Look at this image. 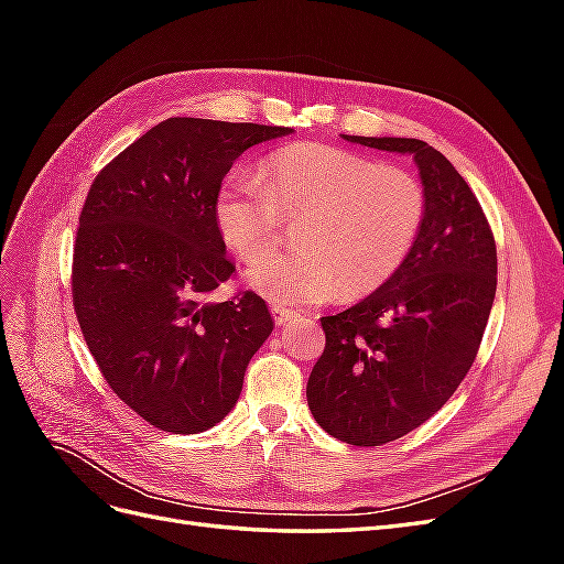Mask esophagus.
<instances>
[{"mask_svg":"<svg viewBox=\"0 0 564 564\" xmlns=\"http://www.w3.org/2000/svg\"><path fill=\"white\" fill-rule=\"evenodd\" d=\"M272 319H275V324H278V327H284V324L286 322H292L294 319V311H289V308H282V305H272Z\"/></svg>","mask_w":564,"mask_h":564,"instance_id":"esophagus-1","label":"esophagus"}]
</instances>
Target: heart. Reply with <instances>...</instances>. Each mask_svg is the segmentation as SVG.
Masks as SVG:
<instances>
[{
    "label": "heart",
    "mask_w": 564,
    "mask_h": 564,
    "mask_svg": "<svg viewBox=\"0 0 564 564\" xmlns=\"http://www.w3.org/2000/svg\"><path fill=\"white\" fill-rule=\"evenodd\" d=\"M216 228L245 263L275 249L282 218H303L296 251L256 265L247 282L275 305H313L369 294L412 253L425 191L402 166L377 164L357 152L299 143L272 152L259 178L230 174L214 199Z\"/></svg>",
    "instance_id": "obj_1"
}]
</instances>
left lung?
Returning a JSON list of instances; mask_svg holds the SVG:
<instances>
[{"mask_svg": "<svg viewBox=\"0 0 564 564\" xmlns=\"http://www.w3.org/2000/svg\"><path fill=\"white\" fill-rule=\"evenodd\" d=\"M412 155L425 220L404 265L352 308L322 317L324 352L308 406L329 435L379 447L419 429L475 362L497 294V245L480 202L452 162L419 139L346 135Z\"/></svg>", "mask_w": 564, "mask_h": 564, "instance_id": "left-lung-1", "label": "left lung"}]
</instances>
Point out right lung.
Returning a JSON list of instances; mask_svg holds the SVG:
<instances>
[{"mask_svg": "<svg viewBox=\"0 0 564 564\" xmlns=\"http://www.w3.org/2000/svg\"><path fill=\"white\" fill-rule=\"evenodd\" d=\"M289 127L169 117L100 172L79 214L73 303L115 395L160 431L224 421L272 332L265 301L214 303L235 265L214 199L232 162Z\"/></svg>", "mask_w": 564, "mask_h": 564, "instance_id": "add662e5", "label": "right lung"}]
</instances>
